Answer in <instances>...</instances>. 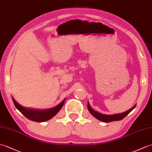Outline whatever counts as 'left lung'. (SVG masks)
<instances>
[{"label":"left lung","instance_id":"left-lung-1","mask_svg":"<svg viewBox=\"0 0 152 152\" xmlns=\"http://www.w3.org/2000/svg\"><path fill=\"white\" fill-rule=\"evenodd\" d=\"M135 106H136V105H134L133 108H131L130 110H129L126 111L124 113H121V114H114V115H105L93 110L91 106H90L89 103L88 102V108L89 110V112L91 113V114L94 116L95 118L98 119L99 120L103 122H106V123H108V122H111L114 121L121 120L122 119H124L126 115H127L132 110H133L135 108Z\"/></svg>","mask_w":152,"mask_h":152}]
</instances>
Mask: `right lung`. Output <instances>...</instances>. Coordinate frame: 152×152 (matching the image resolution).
<instances>
[{
	"label": "right lung",
	"instance_id": "1",
	"mask_svg": "<svg viewBox=\"0 0 152 152\" xmlns=\"http://www.w3.org/2000/svg\"><path fill=\"white\" fill-rule=\"evenodd\" d=\"M14 104L18 110L20 112L21 114L25 115L27 119H30L31 121H37V122H43L49 120L51 118H52L53 116L56 115L61 108L63 107L64 104V99L63 101L61 102L60 104L56 106V107L50 109L46 110H37L33 108H26L23 107L19 104L16 102L14 98H12Z\"/></svg>",
	"mask_w": 152,
	"mask_h": 152
}]
</instances>
